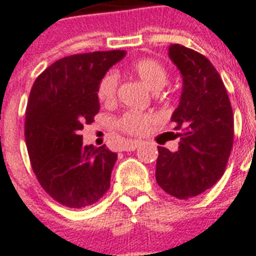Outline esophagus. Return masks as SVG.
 I'll list each match as a JSON object with an SVG mask.
<instances>
[{"label":"esophagus","instance_id":"esophagus-1","mask_svg":"<svg viewBox=\"0 0 256 256\" xmlns=\"http://www.w3.org/2000/svg\"><path fill=\"white\" fill-rule=\"evenodd\" d=\"M138 147H139V142L132 140L124 146V151H135V150H136Z\"/></svg>","mask_w":256,"mask_h":256}]
</instances>
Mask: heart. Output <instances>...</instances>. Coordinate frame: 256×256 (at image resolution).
Segmentation results:
<instances>
[{"label":"heart","instance_id":"obj_1","mask_svg":"<svg viewBox=\"0 0 256 256\" xmlns=\"http://www.w3.org/2000/svg\"><path fill=\"white\" fill-rule=\"evenodd\" d=\"M132 74L147 86L151 91L158 92L164 87L168 82V70L161 62L154 58H143L135 61L130 66ZM118 75L114 72H108L100 79L98 86V98L104 104H112L117 96ZM154 122V117L150 114H143L139 112H128L124 113L120 121L118 126L122 132L128 134L139 135L143 134L148 126Z\"/></svg>","mask_w":256,"mask_h":256}]
</instances>
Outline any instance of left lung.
<instances>
[{
	"label": "left lung",
	"mask_w": 256,
	"mask_h": 256,
	"mask_svg": "<svg viewBox=\"0 0 256 256\" xmlns=\"http://www.w3.org/2000/svg\"><path fill=\"white\" fill-rule=\"evenodd\" d=\"M169 58L182 76L180 104L172 114L180 136L178 151L158 147L156 181L177 199H190L224 174L233 147V110L218 70L210 60L173 44Z\"/></svg>",
	"instance_id": "1"
}]
</instances>
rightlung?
Returning <instances> with one entry per match:
<instances>
[{
    "mask_svg": "<svg viewBox=\"0 0 256 256\" xmlns=\"http://www.w3.org/2000/svg\"><path fill=\"white\" fill-rule=\"evenodd\" d=\"M124 56V50H109L64 57L32 86L26 144L42 188L62 206L84 208L110 188L117 154L106 146H83L79 134L100 110L98 82Z\"/></svg>",
    "mask_w": 256,
    "mask_h": 256,
    "instance_id": "right-lung-1",
    "label": "right lung"
}]
</instances>
